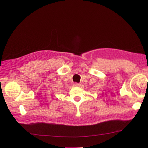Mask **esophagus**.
I'll return each instance as SVG.
<instances>
[{"label": "esophagus", "instance_id": "obj_1", "mask_svg": "<svg viewBox=\"0 0 148 148\" xmlns=\"http://www.w3.org/2000/svg\"><path fill=\"white\" fill-rule=\"evenodd\" d=\"M80 85H81V84H80L79 83H75L74 84V86H79Z\"/></svg>", "mask_w": 148, "mask_h": 148}]
</instances>
